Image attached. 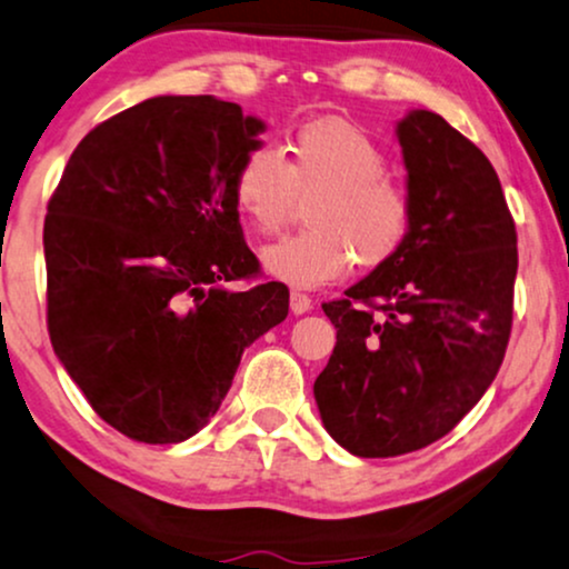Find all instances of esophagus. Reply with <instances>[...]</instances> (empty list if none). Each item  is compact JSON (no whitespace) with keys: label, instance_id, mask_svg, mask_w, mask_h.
Here are the masks:
<instances>
[{"label":"esophagus","instance_id":"34e87169","mask_svg":"<svg viewBox=\"0 0 569 569\" xmlns=\"http://www.w3.org/2000/svg\"><path fill=\"white\" fill-rule=\"evenodd\" d=\"M309 309H312V297H307V293L301 291H291V312L305 315Z\"/></svg>","mask_w":569,"mask_h":569}]
</instances>
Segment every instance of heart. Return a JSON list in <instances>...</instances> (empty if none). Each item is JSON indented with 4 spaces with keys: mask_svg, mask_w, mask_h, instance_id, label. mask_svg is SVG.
I'll use <instances>...</instances> for the list:
<instances>
[{
    "mask_svg": "<svg viewBox=\"0 0 569 569\" xmlns=\"http://www.w3.org/2000/svg\"><path fill=\"white\" fill-rule=\"evenodd\" d=\"M312 193V228L262 251L264 272L293 289L338 280L355 260L362 270L383 268L412 233V193L388 172L383 147L351 120H307L280 157L251 149L231 178L236 210L257 233H278Z\"/></svg>",
    "mask_w": 569,
    "mask_h": 569,
    "instance_id": "obj_1",
    "label": "heart"
}]
</instances>
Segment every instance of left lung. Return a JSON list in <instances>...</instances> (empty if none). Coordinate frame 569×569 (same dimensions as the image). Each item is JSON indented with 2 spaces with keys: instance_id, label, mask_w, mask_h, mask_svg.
Wrapping results in <instances>:
<instances>
[{
  "instance_id": "1",
  "label": "left lung",
  "mask_w": 569,
  "mask_h": 569,
  "mask_svg": "<svg viewBox=\"0 0 569 569\" xmlns=\"http://www.w3.org/2000/svg\"><path fill=\"white\" fill-rule=\"evenodd\" d=\"M399 143L415 226L383 268L326 301L336 347L315 380L322 426L357 457L438 441L478 405L512 333L517 231L488 157L415 110Z\"/></svg>"
}]
</instances>
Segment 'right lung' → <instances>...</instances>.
I'll return each mask as SVG.
<instances>
[{"label":"right lung","instance_id":"right-lung-1","mask_svg":"<svg viewBox=\"0 0 569 569\" xmlns=\"http://www.w3.org/2000/svg\"><path fill=\"white\" fill-rule=\"evenodd\" d=\"M264 126L218 97H154L83 136L47 204V328L107 426L181 443L210 422L243 349L289 315L231 197ZM258 283L231 292L226 282Z\"/></svg>","mask_w":569,"mask_h":569}]
</instances>
